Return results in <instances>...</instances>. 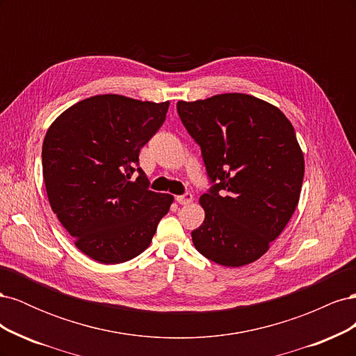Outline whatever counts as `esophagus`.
Returning a JSON list of instances; mask_svg holds the SVG:
<instances>
[{"mask_svg":"<svg viewBox=\"0 0 356 356\" xmlns=\"http://www.w3.org/2000/svg\"><path fill=\"white\" fill-rule=\"evenodd\" d=\"M191 200H193V195H191V193H188V191H186L184 195L177 196V202L179 204H188Z\"/></svg>","mask_w":356,"mask_h":356,"instance_id":"34e87169","label":"esophagus"}]
</instances>
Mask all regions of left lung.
I'll return each mask as SVG.
<instances>
[{
  "instance_id": "obj_1",
  "label": "left lung",
  "mask_w": 356,
  "mask_h": 356,
  "mask_svg": "<svg viewBox=\"0 0 356 356\" xmlns=\"http://www.w3.org/2000/svg\"><path fill=\"white\" fill-rule=\"evenodd\" d=\"M200 147L209 179L204 221L191 232L208 260L239 267L258 260L297 208L305 159L293 124L276 106L245 93L177 104Z\"/></svg>"
}]
</instances>
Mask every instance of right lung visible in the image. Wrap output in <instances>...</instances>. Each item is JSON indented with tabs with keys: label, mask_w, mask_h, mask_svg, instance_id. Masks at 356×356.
<instances>
[{
	"label": "right lung",
	"mask_w": 356,
	"mask_h": 356,
	"mask_svg": "<svg viewBox=\"0 0 356 356\" xmlns=\"http://www.w3.org/2000/svg\"><path fill=\"white\" fill-rule=\"evenodd\" d=\"M168 108L169 102L98 95L70 106L46 134L41 157L50 207L75 246L102 264L145 251L174 200L149 190L139 168V152Z\"/></svg>",
	"instance_id": "obj_1"
}]
</instances>
